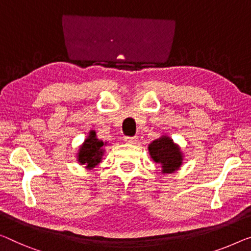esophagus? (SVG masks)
<instances>
[{
    "label": "esophagus",
    "mask_w": 251,
    "mask_h": 251,
    "mask_svg": "<svg viewBox=\"0 0 251 251\" xmlns=\"http://www.w3.org/2000/svg\"><path fill=\"white\" fill-rule=\"evenodd\" d=\"M124 141L128 144H136L138 141V137L137 136H125Z\"/></svg>",
    "instance_id": "1"
}]
</instances>
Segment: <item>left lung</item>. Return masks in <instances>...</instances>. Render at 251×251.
<instances>
[{
    "label": "left lung",
    "mask_w": 251,
    "mask_h": 251,
    "mask_svg": "<svg viewBox=\"0 0 251 251\" xmlns=\"http://www.w3.org/2000/svg\"><path fill=\"white\" fill-rule=\"evenodd\" d=\"M151 158L155 162L161 163L163 173L170 174L177 170L181 164V152L169 137H160L153 141L149 147Z\"/></svg>",
    "instance_id": "1"
}]
</instances>
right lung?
I'll return each mask as SVG.
<instances>
[{
  "label": "right lung",
  "mask_w": 251,
  "mask_h": 251,
  "mask_svg": "<svg viewBox=\"0 0 251 251\" xmlns=\"http://www.w3.org/2000/svg\"><path fill=\"white\" fill-rule=\"evenodd\" d=\"M102 147L103 142L97 140L96 133L91 130L78 152V161L82 164H87V168L96 167L101 160Z\"/></svg>",
  "instance_id": "obj_1"
}]
</instances>
